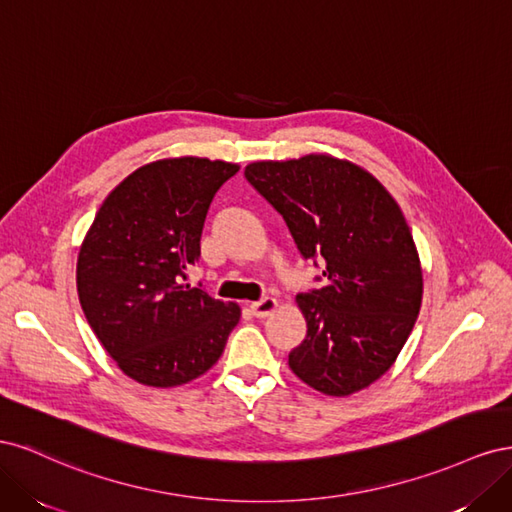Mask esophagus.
<instances>
[{"label":"esophagus","instance_id":"1","mask_svg":"<svg viewBox=\"0 0 512 512\" xmlns=\"http://www.w3.org/2000/svg\"><path fill=\"white\" fill-rule=\"evenodd\" d=\"M250 309H252V314H254L256 318H267V316H271V314L275 312V309H277V301H275L273 297H265V299H260V301L252 303Z\"/></svg>","mask_w":512,"mask_h":512}]
</instances>
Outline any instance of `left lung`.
<instances>
[{
    "label": "left lung",
    "instance_id": "8db88e82",
    "mask_svg": "<svg viewBox=\"0 0 512 512\" xmlns=\"http://www.w3.org/2000/svg\"><path fill=\"white\" fill-rule=\"evenodd\" d=\"M245 177L303 258L322 260V288L297 297L307 337L288 354L294 376L331 397L367 389L395 363L423 301L404 213L374 175L329 153L252 162Z\"/></svg>",
    "mask_w": 512,
    "mask_h": 512
}]
</instances>
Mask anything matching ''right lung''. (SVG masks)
<instances>
[{
	"instance_id": "add662e5",
	"label": "right lung",
	"mask_w": 512,
	"mask_h": 512,
	"mask_svg": "<svg viewBox=\"0 0 512 512\" xmlns=\"http://www.w3.org/2000/svg\"><path fill=\"white\" fill-rule=\"evenodd\" d=\"M239 164L196 156L136 168L104 198L81 243L76 290L89 327L128 378L156 389L203 376L241 307L183 284L211 200Z\"/></svg>"
}]
</instances>
